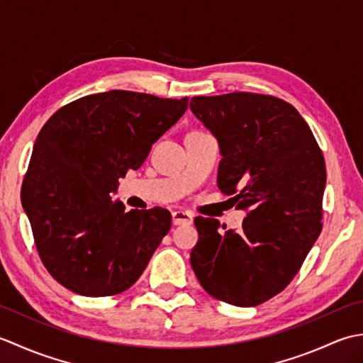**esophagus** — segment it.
<instances>
[{"instance_id": "obj_1", "label": "esophagus", "mask_w": 363, "mask_h": 363, "mask_svg": "<svg viewBox=\"0 0 363 363\" xmlns=\"http://www.w3.org/2000/svg\"><path fill=\"white\" fill-rule=\"evenodd\" d=\"M173 217V225L179 226V225H190L191 221H194V215H191L190 212H186V211H174L172 213Z\"/></svg>"}]
</instances>
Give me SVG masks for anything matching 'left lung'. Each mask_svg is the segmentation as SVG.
<instances>
[{"mask_svg":"<svg viewBox=\"0 0 363 363\" xmlns=\"http://www.w3.org/2000/svg\"><path fill=\"white\" fill-rule=\"evenodd\" d=\"M190 109L220 142L221 194L248 211L237 233H221L213 218H195L191 268L211 296L259 306L291 282L321 233L323 151L281 98L250 91L194 96Z\"/></svg>","mask_w":363,"mask_h":363,"instance_id":"1","label":"left lung"}]
</instances>
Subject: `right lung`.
<instances>
[{"label":"right lung","mask_w":363,"mask_h":363,"mask_svg":"<svg viewBox=\"0 0 363 363\" xmlns=\"http://www.w3.org/2000/svg\"><path fill=\"white\" fill-rule=\"evenodd\" d=\"M187 106V96L111 90L74 99L45 123L23 181V207L42 264L65 289L112 296L140 277L172 213L126 212L111 194Z\"/></svg>","instance_id":"obj_1"}]
</instances>
